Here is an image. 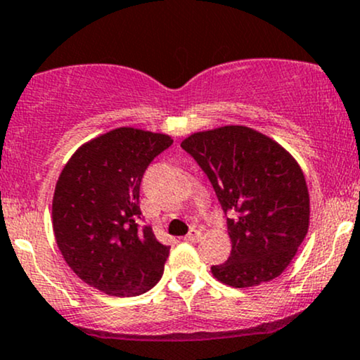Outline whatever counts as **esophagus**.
<instances>
[{"label":"esophagus","mask_w":360,"mask_h":360,"mask_svg":"<svg viewBox=\"0 0 360 360\" xmlns=\"http://www.w3.org/2000/svg\"><path fill=\"white\" fill-rule=\"evenodd\" d=\"M199 238H201V231H199V229H191V231L184 236V241H188V243H194V241H198Z\"/></svg>","instance_id":"1"}]
</instances>
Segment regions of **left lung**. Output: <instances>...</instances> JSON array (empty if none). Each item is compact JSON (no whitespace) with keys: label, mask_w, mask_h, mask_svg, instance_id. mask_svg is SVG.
Segmentation results:
<instances>
[{"label":"left lung","mask_w":360,"mask_h":360,"mask_svg":"<svg viewBox=\"0 0 360 360\" xmlns=\"http://www.w3.org/2000/svg\"><path fill=\"white\" fill-rule=\"evenodd\" d=\"M213 184L231 240L216 280L248 288L287 270L310 224V196L298 162L278 142L246 125L194 132L181 142Z\"/></svg>","instance_id":"1"}]
</instances>
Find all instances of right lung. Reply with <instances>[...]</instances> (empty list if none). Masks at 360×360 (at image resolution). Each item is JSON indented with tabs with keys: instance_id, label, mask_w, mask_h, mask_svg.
I'll list each match as a JSON object with an SVG mask.
<instances>
[{
	"instance_id": "add662e5",
	"label": "right lung",
	"mask_w": 360,
	"mask_h": 360,
	"mask_svg": "<svg viewBox=\"0 0 360 360\" xmlns=\"http://www.w3.org/2000/svg\"><path fill=\"white\" fill-rule=\"evenodd\" d=\"M171 144L167 134L117 127L82 144L60 172L51 202L56 245L75 275L107 295H142L161 280L169 246L153 228H139V189Z\"/></svg>"
}]
</instances>
